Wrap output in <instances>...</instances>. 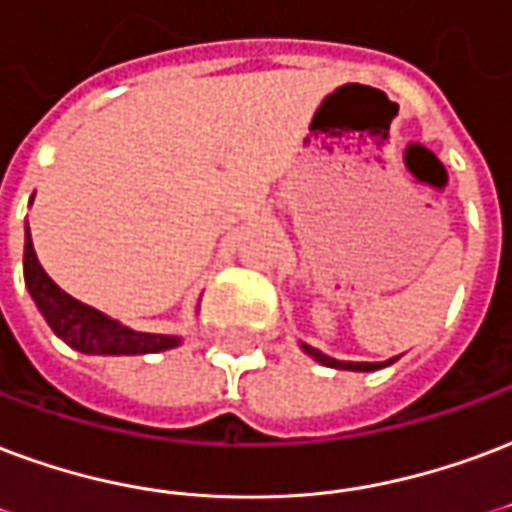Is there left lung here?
<instances>
[{
    "mask_svg": "<svg viewBox=\"0 0 512 512\" xmlns=\"http://www.w3.org/2000/svg\"><path fill=\"white\" fill-rule=\"evenodd\" d=\"M304 350L312 355L314 361L325 363V366H333V369H350V372H374V369H382V366H388V363L396 361V358H393V361L388 363H352V361H336V358H328L325 352L314 350V347H309V344H304Z\"/></svg>",
    "mask_w": 512,
    "mask_h": 512,
    "instance_id": "8db88e82",
    "label": "left lung"
}]
</instances>
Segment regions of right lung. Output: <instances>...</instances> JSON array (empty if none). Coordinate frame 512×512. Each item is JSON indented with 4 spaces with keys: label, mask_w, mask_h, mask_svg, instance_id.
<instances>
[{
    "label": "right lung",
    "mask_w": 512,
    "mask_h": 512,
    "mask_svg": "<svg viewBox=\"0 0 512 512\" xmlns=\"http://www.w3.org/2000/svg\"><path fill=\"white\" fill-rule=\"evenodd\" d=\"M24 279L34 304L43 312L45 323L75 350L89 352V355H143V352L170 350L179 344V336L130 331L92 306L75 301L73 295L64 293L62 287L45 274L34 255L29 227H26L24 244Z\"/></svg>",
    "instance_id": "obj_1"
}]
</instances>
